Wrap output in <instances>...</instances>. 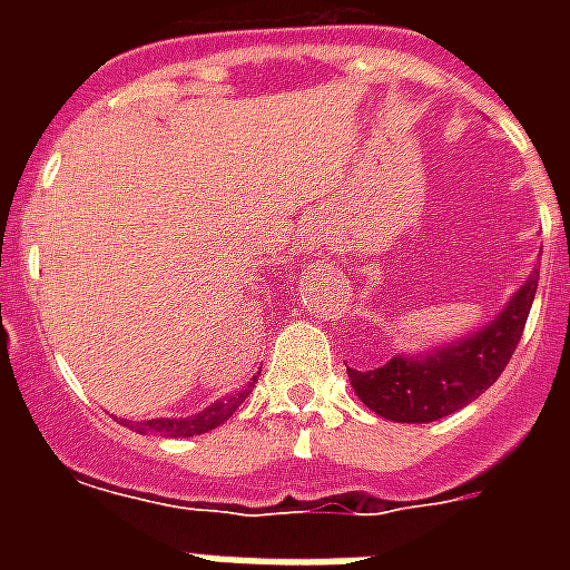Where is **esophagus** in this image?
Returning <instances> with one entry per match:
<instances>
[{
	"mask_svg": "<svg viewBox=\"0 0 570 570\" xmlns=\"http://www.w3.org/2000/svg\"><path fill=\"white\" fill-rule=\"evenodd\" d=\"M322 245H325V230H320V227H307V230H302V236H298V248L302 250H320Z\"/></svg>",
	"mask_w": 570,
	"mask_h": 570,
	"instance_id": "34e87169",
	"label": "esophagus"
}]
</instances>
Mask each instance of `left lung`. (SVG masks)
<instances>
[{"label": "left lung", "instance_id": "obj_1", "mask_svg": "<svg viewBox=\"0 0 570 570\" xmlns=\"http://www.w3.org/2000/svg\"><path fill=\"white\" fill-rule=\"evenodd\" d=\"M539 289V268L505 302L494 320L464 337L432 346L420 355H393L387 364L352 370L348 381L370 411L393 423H432L455 414L485 393L505 364L512 361L518 340Z\"/></svg>", "mask_w": 570, "mask_h": 570}]
</instances>
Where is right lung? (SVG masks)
<instances>
[{
	"label": "right lung",
	"instance_id": "right-lung-1",
	"mask_svg": "<svg viewBox=\"0 0 570 570\" xmlns=\"http://www.w3.org/2000/svg\"><path fill=\"white\" fill-rule=\"evenodd\" d=\"M257 375L248 381L254 384ZM250 387L236 390L230 396L215 399L213 405H206L204 411H197L191 416H156V420H141V423H132V420H124V425L129 429H136L138 434H163V438H195V434H206L218 429L222 423H227L233 414H236V407L248 399Z\"/></svg>",
	"mask_w": 570,
	"mask_h": 570
}]
</instances>
